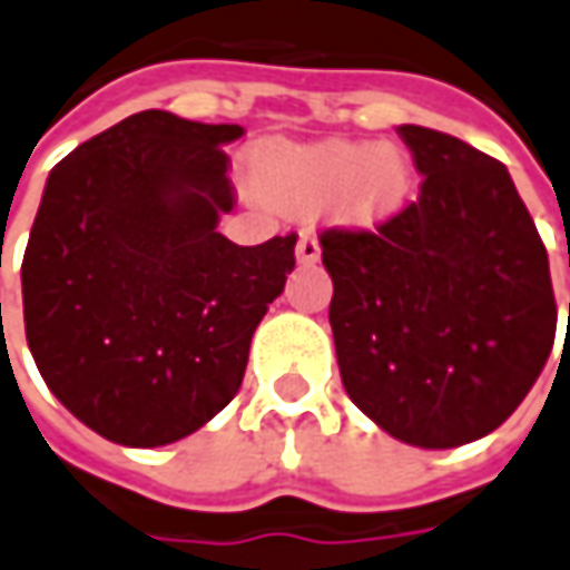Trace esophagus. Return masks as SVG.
Listing matches in <instances>:
<instances>
[{"label": "esophagus", "instance_id": "esophagus-1", "mask_svg": "<svg viewBox=\"0 0 570 570\" xmlns=\"http://www.w3.org/2000/svg\"><path fill=\"white\" fill-rule=\"evenodd\" d=\"M320 254H323V247H320V242H316V235L304 233L301 238H297V263L309 266V263L320 261Z\"/></svg>", "mask_w": 570, "mask_h": 570}]
</instances>
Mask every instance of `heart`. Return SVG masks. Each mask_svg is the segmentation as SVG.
<instances>
[{"label":"heart","mask_w":570,"mask_h":570,"mask_svg":"<svg viewBox=\"0 0 570 570\" xmlns=\"http://www.w3.org/2000/svg\"><path fill=\"white\" fill-rule=\"evenodd\" d=\"M250 179L263 202L282 214L309 217L328 207L341 223L375 226L403 204L412 167L394 145L276 142L254 155Z\"/></svg>","instance_id":"heart-1"}]
</instances>
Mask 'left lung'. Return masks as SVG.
Wrapping results in <instances>:
<instances>
[{
  "label": "left lung",
  "mask_w": 570,
  "mask_h": 570,
  "mask_svg": "<svg viewBox=\"0 0 570 570\" xmlns=\"http://www.w3.org/2000/svg\"><path fill=\"white\" fill-rule=\"evenodd\" d=\"M419 198L368 229H325L328 323L351 400L391 438L450 450L500 428L543 372L556 294L543 238L500 160L400 127Z\"/></svg>",
  "instance_id": "obj_1"
}]
</instances>
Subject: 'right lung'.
Here are the masks:
<instances>
[{
  "label": "right lung",
  "mask_w": 570,
  "mask_h": 570,
  "mask_svg": "<svg viewBox=\"0 0 570 570\" xmlns=\"http://www.w3.org/2000/svg\"><path fill=\"white\" fill-rule=\"evenodd\" d=\"M245 129L139 111L58 160L23 250V332L82 425L164 446L238 394L297 235L217 233L235 207L223 145Z\"/></svg>",
  "instance_id": "right-lung-1"
}]
</instances>
